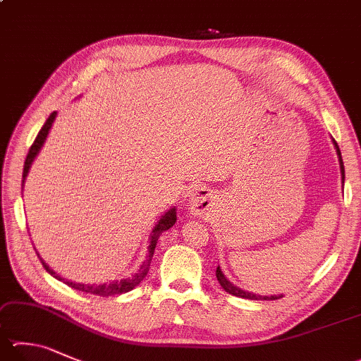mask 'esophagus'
<instances>
[{
  "instance_id": "esophagus-1",
  "label": "esophagus",
  "mask_w": 361,
  "mask_h": 361,
  "mask_svg": "<svg viewBox=\"0 0 361 361\" xmlns=\"http://www.w3.org/2000/svg\"><path fill=\"white\" fill-rule=\"evenodd\" d=\"M189 207L194 214H203L213 207V192L207 188H197L191 195Z\"/></svg>"
}]
</instances>
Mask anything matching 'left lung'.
<instances>
[{"mask_svg":"<svg viewBox=\"0 0 361 361\" xmlns=\"http://www.w3.org/2000/svg\"><path fill=\"white\" fill-rule=\"evenodd\" d=\"M333 143H335V148H336V153H338V158H339V167H341V176H343V183H344V162H343V158H341V152H339V147L338 143L335 142V139H333ZM216 278H218L219 284L222 289H224L226 292L235 295V297H241V298H247V300H278L283 297V295H271V297H262V295H255V293H251V292H246L243 289H240V287L233 286L231 281H228L224 273L221 271V267L216 268Z\"/></svg>","mask_w":361,"mask_h":361,"instance_id":"8db88e82","label":"left lung"}]
</instances>
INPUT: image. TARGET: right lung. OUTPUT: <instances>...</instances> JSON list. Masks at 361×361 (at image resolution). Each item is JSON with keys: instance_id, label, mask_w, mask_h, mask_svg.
Returning <instances> with one entry per match:
<instances>
[{"instance_id": "right-lung-1", "label": "right lung", "mask_w": 361, "mask_h": 361, "mask_svg": "<svg viewBox=\"0 0 361 361\" xmlns=\"http://www.w3.org/2000/svg\"><path fill=\"white\" fill-rule=\"evenodd\" d=\"M55 116H56V112L51 114L47 121H45V124L42 126V129L39 130L37 137L35 139V142H32V145L30 148L28 154H26V159H25V166H23V178H22V185H25V180L26 176H28V172H30V167L32 161H35V158L39 153V149L42 148L45 139H47L49 135V130L51 128V124H54L55 121ZM176 222V209L175 208H170L167 213H164L161 216V219L158 221V224L154 226L152 235H149V246H148V257L147 260L143 262V264L140 265L139 270H137L135 274H130L129 278L126 279H121V281H114V283H104V284H80V283H72V281H68L61 278L60 274H56L51 268L45 264V262L41 259V255H39V259H41L42 265L45 270H47L51 276L56 278L58 281H63L64 284H68L69 287H72V289L75 290H80V292H85V293H93V295H99V297H112V295H121V293H126L129 290H133L134 287L139 286L143 278L147 276V273L149 270V264H152V257L154 254V247H156V243H158V238L162 235V232L169 231L170 227H172Z\"/></svg>"}]
</instances>
